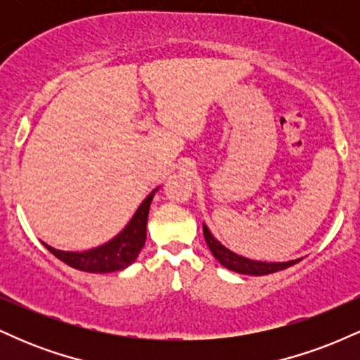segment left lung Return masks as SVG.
Wrapping results in <instances>:
<instances>
[{
  "mask_svg": "<svg viewBox=\"0 0 360 360\" xmlns=\"http://www.w3.org/2000/svg\"><path fill=\"white\" fill-rule=\"evenodd\" d=\"M203 235L205 240L208 243L210 250L214 255V259L221 264L226 269L238 272V274H247V276H266L272 274V272H278L283 269H288V267L295 266L296 262H300L301 259L296 260H288V262H262V260H252L247 257H242V255L235 254L230 249H226L225 245H221L217 238L213 237L212 232L208 230V226L203 223Z\"/></svg>",
  "mask_w": 360,
  "mask_h": 360,
  "instance_id": "obj_1",
  "label": "left lung"
}]
</instances>
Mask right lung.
Returning <instances> with one entry per match:
<instances>
[{
    "label": "right lung",
    "mask_w": 360,
    "mask_h": 360,
    "mask_svg": "<svg viewBox=\"0 0 360 360\" xmlns=\"http://www.w3.org/2000/svg\"><path fill=\"white\" fill-rule=\"evenodd\" d=\"M157 189H154V191L142 201V205L139 206V210L135 212L134 217H131V220L128 221V225L117 235V237L111 238L110 242L84 252L57 250L53 249V247L47 245V243H44L45 249L52 252V254L59 260H62V262H65L68 266H71L77 271L115 272L125 269V267L135 262L140 250H142L143 243H146L148 210H150L152 198H154Z\"/></svg>",
    "instance_id": "1"
}]
</instances>
